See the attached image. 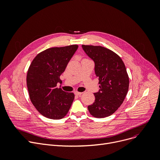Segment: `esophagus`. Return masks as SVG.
Listing matches in <instances>:
<instances>
[{"instance_id": "obj_1", "label": "esophagus", "mask_w": 160, "mask_h": 160, "mask_svg": "<svg viewBox=\"0 0 160 160\" xmlns=\"http://www.w3.org/2000/svg\"><path fill=\"white\" fill-rule=\"evenodd\" d=\"M74 94H75V95H77V96H80L82 94V92H78V91H75V92H74Z\"/></svg>"}]
</instances>
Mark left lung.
<instances>
[{
    "instance_id": "1",
    "label": "left lung",
    "mask_w": 160,
    "mask_h": 160,
    "mask_svg": "<svg viewBox=\"0 0 160 160\" xmlns=\"http://www.w3.org/2000/svg\"><path fill=\"white\" fill-rule=\"evenodd\" d=\"M94 62V71L100 85L94 93V102L88 106L90 114L103 118L112 114L122 104L129 90V78L121 58L112 51L98 46L82 45Z\"/></svg>"
}]
</instances>
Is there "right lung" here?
<instances>
[{
  "mask_svg": "<svg viewBox=\"0 0 160 160\" xmlns=\"http://www.w3.org/2000/svg\"><path fill=\"white\" fill-rule=\"evenodd\" d=\"M78 48L75 44L47 49L38 53L29 66L26 81L30 100L46 118L62 119L71 108L74 93L63 91L57 85Z\"/></svg>",
  "mask_w": 160,
  "mask_h": 160,
  "instance_id": "right-lung-1",
  "label": "right lung"
}]
</instances>
